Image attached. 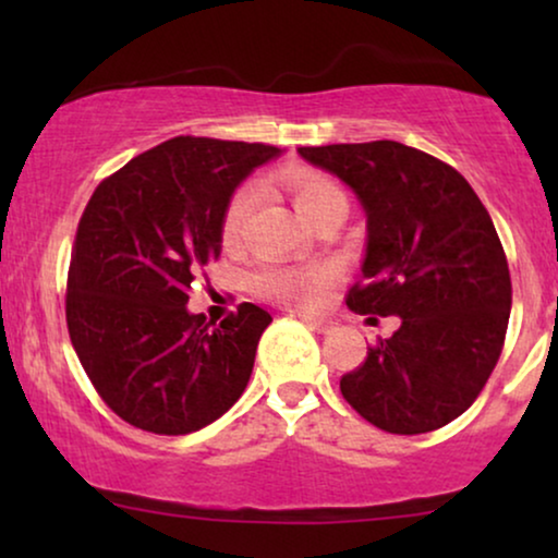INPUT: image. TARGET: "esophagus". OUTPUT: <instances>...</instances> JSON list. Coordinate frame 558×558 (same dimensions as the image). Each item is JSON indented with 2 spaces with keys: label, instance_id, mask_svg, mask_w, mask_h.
<instances>
[{
  "label": "esophagus",
  "instance_id": "obj_1",
  "mask_svg": "<svg viewBox=\"0 0 558 558\" xmlns=\"http://www.w3.org/2000/svg\"><path fill=\"white\" fill-rule=\"evenodd\" d=\"M300 317L304 325L312 327V330H317V332H327L332 327L330 319H325V317H317V315H300Z\"/></svg>",
  "mask_w": 558,
  "mask_h": 558
}]
</instances>
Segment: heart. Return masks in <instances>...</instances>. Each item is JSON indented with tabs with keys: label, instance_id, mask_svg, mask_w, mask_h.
<instances>
[{
	"label": "heart",
	"instance_id": "b5f03b06",
	"mask_svg": "<svg viewBox=\"0 0 558 558\" xmlns=\"http://www.w3.org/2000/svg\"><path fill=\"white\" fill-rule=\"evenodd\" d=\"M287 190L300 210V216L307 220L317 218L319 213L330 208H348L345 193L338 182H332L327 174L312 170H292L284 174ZM258 201V187L254 182L241 185L228 201L220 220V235L226 243H235L246 226V218L254 210ZM335 279V269L330 264H307V266H287L269 264L254 274V289L269 300L294 304V307H312L323 300L327 289Z\"/></svg>",
	"mask_w": 558,
	"mask_h": 558
}]
</instances>
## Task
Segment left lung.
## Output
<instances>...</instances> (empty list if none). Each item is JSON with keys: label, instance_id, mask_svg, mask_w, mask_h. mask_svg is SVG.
Returning a JSON list of instances; mask_svg holds the SVG:
<instances>
[{"label": "left lung", "instance_id": "left-lung-1", "mask_svg": "<svg viewBox=\"0 0 558 558\" xmlns=\"http://www.w3.org/2000/svg\"><path fill=\"white\" fill-rule=\"evenodd\" d=\"M338 174L368 218L357 315H399L340 378L345 401L378 429L424 434L454 422L483 391L506 342L508 258L490 213L454 167L401 142L300 147Z\"/></svg>", "mask_w": 558, "mask_h": 558}]
</instances>
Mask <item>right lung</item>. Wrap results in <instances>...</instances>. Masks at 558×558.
I'll use <instances>...</instances> for the list:
<instances>
[{"mask_svg":"<svg viewBox=\"0 0 558 558\" xmlns=\"http://www.w3.org/2000/svg\"><path fill=\"white\" fill-rule=\"evenodd\" d=\"M279 151L174 136L90 195L68 269V332L106 407L136 429L197 432L241 399L271 315L243 302L216 325L190 315L187 300L220 256L233 190Z\"/></svg>","mask_w":558,"mask_h":558,"instance_id":"obj_1","label":"right lung"}]
</instances>
